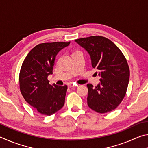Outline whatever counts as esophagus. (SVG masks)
Returning a JSON list of instances; mask_svg holds the SVG:
<instances>
[{
    "label": "esophagus",
    "instance_id": "esophagus-1",
    "mask_svg": "<svg viewBox=\"0 0 148 148\" xmlns=\"http://www.w3.org/2000/svg\"><path fill=\"white\" fill-rule=\"evenodd\" d=\"M76 86H77V84H71L69 85V87H76Z\"/></svg>",
    "mask_w": 148,
    "mask_h": 148
}]
</instances>
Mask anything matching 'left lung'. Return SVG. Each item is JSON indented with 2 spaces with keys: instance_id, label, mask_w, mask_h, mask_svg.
I'll return each mask as SVG.
<instances>
[{
  "instance_id": "left-lung-1",
  "label": "left lung",
  "mask_w": 148,
  "mask_h": 148,
  "mask_svg": "<svg viewBox=\"0 0 148 148\" xmlns=\"http://www.w3.org/2000/svg\"><path fill=\"white\" fill-rule=\"evenodd\" d=\"M75 41L88 52L92 68L97 71L95 74L101 76V82L95 87L87 84L89 107L101 114L115 110L124 99L129 82V67L123 53L104 36H91Z\"/></svg>"
}]
</instances>
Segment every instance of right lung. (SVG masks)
Wrapping results in <instances>:
<instances>
[{"label":"right lung","instance_id":"right-lung-1","mask_svg":"<svg viewBox=\"0 0 148 148\" xmlns=\"http://www.w3.org/2000/svg\"><path fill=\"white\" fill-rule=\"evenodd\" d=\"M71 43L47 42L38 44L27 54L19 76V89L27 103L42 115L51 116L64 106L67 86H53L47 76L53 73L55 59L60 50Z\"/></svg>","mask_w":148,"mask_h":148}]
</instances>
